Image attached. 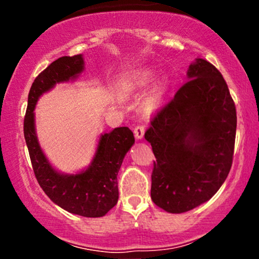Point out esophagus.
I'll return each instance as SVG.
<instances>
[{"instance_id":"obj_1","label":"esophagus","mask_w":259,"mask_h":259,"mask_svg":"<svg viewBox=\"0 0 259 259\" xmlns=\"http://www.w3.org/2000/svg\"><path fill=\"white\" fill-rule=\"evenodd\" d=\"M134 134H135V138L138 140L144 139V135H145L144 125H136L135 129H134Z\"/></svg>"}]
</instances>
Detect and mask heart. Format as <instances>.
<instances>
[{
  "label": "heart",
  "instance_id": "b5f03b06",
  "mask_svg": "<svg viewBox=\"0 0 259 259\" xmlns=\"http://www.w3.org/2000/svg\"><path fill=\"white\" fill-rule=\"evenodd\" d=\"M157 72L152 68H145V69H140L136 73H134V75L132 76V85L134 88L138 89H142L145 86H147L151 81H153L154 78H156ZM168 86H169V81L167 78L160 79L157 85L154 86L153 89V94H152V101L154 105H159L162 102L163 99H164L165 94L168 91Z\"/></svg>",
  "mask_w": 259,
  "mask_h": 259
}]
</instances>
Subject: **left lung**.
<instances>
[{
	"label": "left lung",
	"mask_w": 259,
	"mask_h": 259,
	"mask_svg": "<svg viewBox=\"0 0 259 259\" xmlns=\"http://www.w3.org/2000/svg\"><path fill=\"white\" fill-rule=\"evenodd\" d=\"M187 79L145 134L156 157L151 198L169 213L210 200L233 163L236 108L227 82L202 58L190 64Z\"/></svg>",
	"instance_id": "left-lung-1"
}]
</instances>
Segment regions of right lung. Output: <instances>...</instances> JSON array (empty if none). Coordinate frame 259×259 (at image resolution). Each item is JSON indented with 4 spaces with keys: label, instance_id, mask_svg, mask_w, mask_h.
Here are the masks:
<instances>
[{
    "label": "right lung",
    "instance_id": "right-lung-1",
    "mask_svg": "<svg viewBox=\"0 0 259 259\" xmlns=\"http://www.w3.org/2000/svg\"><path fill=\"white\" fill-rule=\"evenodd\" d=\"M82 55L61 57L52 62L32 82L24 118V138L32 169L45 194L67 212L88 218L107 214L117 204V175L124 157L135 144L129 127H115L101 134L90 165L75 174H64L52 167L38 144L35 129V107L40 96L59 82L74 81L84 72Z\"/></svg>",
    "mask_w": 259,
    "mask_h": 259
}]
</instances>
